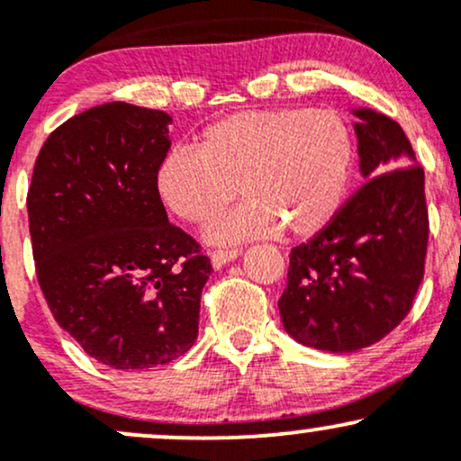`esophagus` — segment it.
I'll list each match as a JSON object with an SVG mask.
<instances>
[{"label":"esophagus","instance_id":"34e87169","mask_svg":"<svg viewBox=\"0 0 461 461\" xmlns=\"http://www.w3.org/2000/svg\"><path fill=\"white\" fill-rule=\"evenodd\" d=\"M238 256H240V251H238V249H219V251H212L210 262H212V267L219 271V268H223L225 264L234 262Z\"/></svg>","mask_w":461,"mask_h":461}]
</instances>
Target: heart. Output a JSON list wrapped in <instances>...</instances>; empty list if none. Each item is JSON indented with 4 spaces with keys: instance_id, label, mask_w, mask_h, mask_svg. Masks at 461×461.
Returning a JSON list of instances; mask_svg holds the SVG:
<instances>
[{
    "instance_id": "b5f03b06",
    "label": "heart",
    "mask_w": 461,
    "mask_h": 461,
    "mask_svg": "<svg viewBox=\"0 0 461 461\" xmlns=\"http://www.w3.org/2000/svg\"><path fill=\"white\" fill-rule=\"evenodd\" d=\"M353 167L347 125L327 110H247L210 125L199 151L173 149L156 193L179 219L203 223L238 193L247 201L205 227L214 245L321 234L345 203Z\"/></svg>"
}]
</instances>
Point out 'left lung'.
<instances>
[{
    "label": "left lung",
    "mask_w": 461,
    "mask_h": 461,
    "mask_svg": "<svg viewBox=\"0 0 461 461\" xmlns=\"http://www.w3.org/2000/svg\"><path fill=\"white\" fill-rule=\"evenodd\" d=\"M356 114L364 184L321 234L290 253L279 299L284 331L299 345L353 353L405 319L425 268V173L403 128L373 108Z\"/></svg>",
    "instance_id": "obj_1"
}]
</instances>
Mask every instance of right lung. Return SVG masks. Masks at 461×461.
I'll return each mask as SVG.
<instances>
[{
    "label": "right lung",
    "mask_w": 461,
    "mask_h": 461,
    "mask_svg": "<svg viewBox=\"0 0 461 461\" xmlns=\"http://www.w3.org/2000/svg\"><path fill=\"white\" fill-rule=\"evenodd\" d=\"M171 123L162 110L95 105L51 131L32 173L41 290L58 325L110 368L160 366L197 340L212 264L156 193Z\"/></svg>",
    "instance_id": "obj_1"
}]
</instances>
